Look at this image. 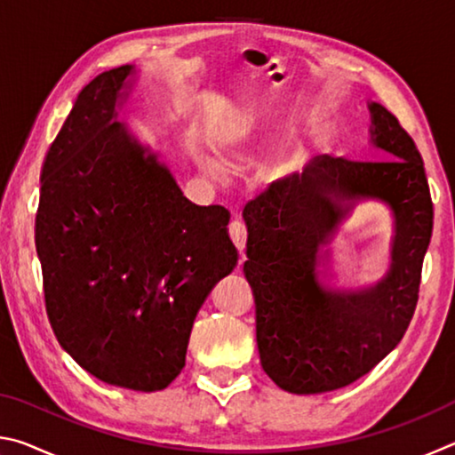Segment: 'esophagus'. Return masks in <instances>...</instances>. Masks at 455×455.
<instances>
[{
	"instance_id": "obj_1",
	"label": "esophagus",
	"mask_w": 455,
	"mask_h": 455,
	"mask_svg": "<svg viewBox=\"0 0 455 455\" xmlns=\"http://www.w3.org/2000/svg\"><path fill=\"white\" fill-rule=\"evenodd\" d=\"M228 233H230V238L235 241L236 249L241 251V259L244 260V246H246V227H244V222L241 219H235L233 222H230Z\"/></svg>"
}]
</instances>
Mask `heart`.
Here are the masks:
<instances>
[{
	"label": "heart",
	"mask_w": 455,
	"mask_h": 455,
	"mask_svg": "<svg viewBox=\"0 0 455 455\" xmlns=\"http://www.w3.org/2000/svg\"><path fill=\"white\" fill-rule=\"evenodd\" d=\"M265 132H267L265 126H252L251 130H246V132L233 138V142H230L227 148L228 164L243 166L249 163V160L255 156L257 146L260 140H263ZM209 168L212 172H220V166L217 163H209ZM289 171H291V163H276V164L267 168V176H268V180H279Z\"/></svg>",
	"instance_id": "b5f03b06"
}]
</instances>
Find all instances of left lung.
I'll use <instances>...</instances> for the list:
<instances>
[{"label":"left lung","mask_w":455,"mask_h":455,"mask_svg":"<svg viewBox=\"0 0 455 455\" xmlns=\"http://www.w3.org/2000/svg\"><path fill=\"white\" fill-rule=\"evenodd\" d=\"M369 112L383 160L321 154L243 211L260 365L289 394H327L371 371L402 341L418 305L434 228L423 160L387 108L369 102ZM365 197L387 204L395 217L392 263L373 288L353 290L330 275L326 246Z\"/></svg>","instance_id":"obj_1"}]
</instances>
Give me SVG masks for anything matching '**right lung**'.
Here are the masks:
<instances>
[{
    "instance_id": "obj_1",
    "label": "right lung",
    "mask_w": 455,
    "mask_h": 455,
    "mask_svg": "<svg viewBox=\"0 0 455 455\" xmlns=\"http://www.w3.org/2000/svg\"><path fill=\"white\" fill-rule=\"evenodd\" d=\"M134 66L82 88L42 166L36 249L58 341L100 381L160 391L192 323L236 267L225 206H198L116 120Z\"/></svg>"
}]
</instances>
